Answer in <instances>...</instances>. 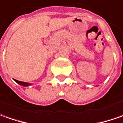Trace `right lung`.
<instances>
[{"mask_svg": "<svg viewBox=\"0 0 123 123\" xmlns=\"http://www.w3.org/2000/svg\"><path fill=\"white\" fill-rule=\"evenodd\" d=\"M16 82L18 83V84H19L20 85H22V86H29V85H31V84H28L27 82H21V81H19V80H14Z\"/></svg>", "mask_w": 123, "mask_h": 123, "instance_id": "obj_1", "label": "right lung"}]
</instances>
